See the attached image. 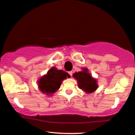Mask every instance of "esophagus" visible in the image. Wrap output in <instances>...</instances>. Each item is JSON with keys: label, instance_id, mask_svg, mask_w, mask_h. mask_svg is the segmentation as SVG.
Masks as SVG:
<instances>
[{"label": "esophagus", "instance_id": "34e87169", "mask_svg": "<svg viewBox=\"0 0 135 135\" xmlns=\"http://www.w3.org/2000/svg\"><path fill=\"white\" fill-rule=\"evenodd\" d=\"M69 74L70 75V76H72V74H73V72H72V71H70V72H69Z\"/></svg>", "mask_w": 135, "mask_h": 135}]
</instances>
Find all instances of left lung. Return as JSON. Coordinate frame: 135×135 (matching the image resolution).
I'll return each instance as SVG.
<instances>
[{"label": "left lung", "instance_id": "left-lung-1", "mask_svg": "<svg viewBox=\"0 0 135 135\" xmlns=\"http://www.w3.org/2000/svg\"><path fill=\"white\" fill-rule=\"evenodd\" d=\"M73 77L78 81L79 88L86 93H92L98 89L97 81L92 77L86 68H83L82 71L75 72Z\"/></svg>", "mask_w": 135, "mask_h": 135}]
</instances>
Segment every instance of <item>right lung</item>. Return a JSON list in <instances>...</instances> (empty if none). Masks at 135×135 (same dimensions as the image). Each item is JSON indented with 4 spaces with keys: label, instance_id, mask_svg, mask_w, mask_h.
Segmentation results:
<instances>
[{
    "label": "right lung",
    "instance_id": "1",
    "mask_svg": "<svg viewBox=\"0 0 135 135\" xmlns=\"http://www.w3.org/2000/svg\"><path fill=\"white\" fill-rule=\"evenodd\" d=\"M70 77L67 72L57 70L56 67H52L46 74L38 80V86L42 93L51 96L59 89L62 81Z\"/></svg>",
    "mask_w": 135,
    "mask_h": 135
}]
</instances>
